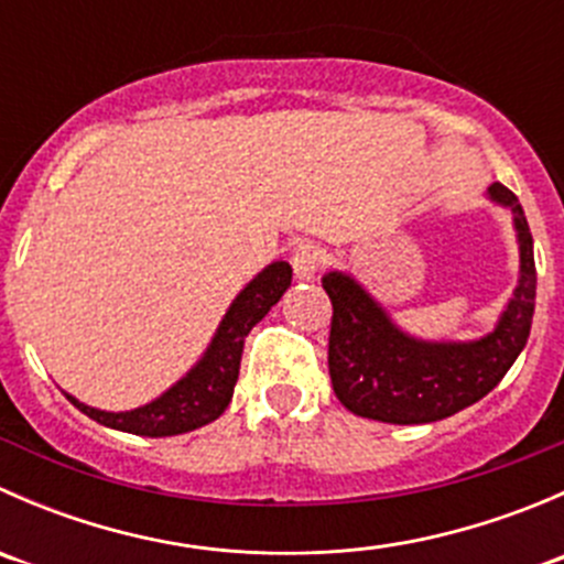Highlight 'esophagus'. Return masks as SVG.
<instances>
[{"instance_id":"34e87169","label":"esophagus","mask_w":564,"mask_h":564,"mask_svg":"<svg viewBox=\"0 0 564 564\" xmlns=\"http://www.w3.org/2000/svg\"><path fill=\"white\" fill-rule=\"evenodd\" d=\"M318 267H322V250L316 246H311V242H297V246L292 248L294 278H300V281H311V278L318 272Z\"/></svg>"}]
</instances>
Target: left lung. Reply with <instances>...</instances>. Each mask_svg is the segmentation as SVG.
Returning a JSON list of instances; mask_svg holds the SVG:
<instances>
[{"label": "left lung", "instance_id": "left-lung-1", "mask_svg": "<svg viewBox=\"0 0 564 564\" xmlns=\"http://www.w3.org/2000/svg\"><path fill=\"white\" fill-rule=\"evenodd\" d=\"M486 196L513 215L519 283L482 338L425 340L409 335L355 275L324 272L322 286L333 303L329 379L349 412L392 425L436 423L488 395L521 355L538 286L532 235L513 191L494 182Z\"/></svg>", "mask_w": 564, "mask_h": 564}]
</instances>
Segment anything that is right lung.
<instances>
[{
	"mask_svg": "<svg viewBox=\"0 0 564 564\" xmlns=\"http://www.w3.org/2000/svg\"><path fill=\"white\" fill-rule=\"evenodd\" d=\"M289 286H292V267H289V261L267 264L231 300L229 311L220 318L213 340L204 349V355L198 357L196 366L180 382L172 384L166 392H161L155 401L128 409V412L95 409L73 398L70 392H65L67 401L76 409H82L95 423L135 436H176L213 423V420H218L226 412L231 395H235L237 377H240L242 346H246L248 333L270 314L272 305L283 297Z\"/></svg>",
	"mask_w": 564,
	"mask_h": 564,
	"instance_id": "right-lung-1",
	"label": "right lung"
}]
</instances>
